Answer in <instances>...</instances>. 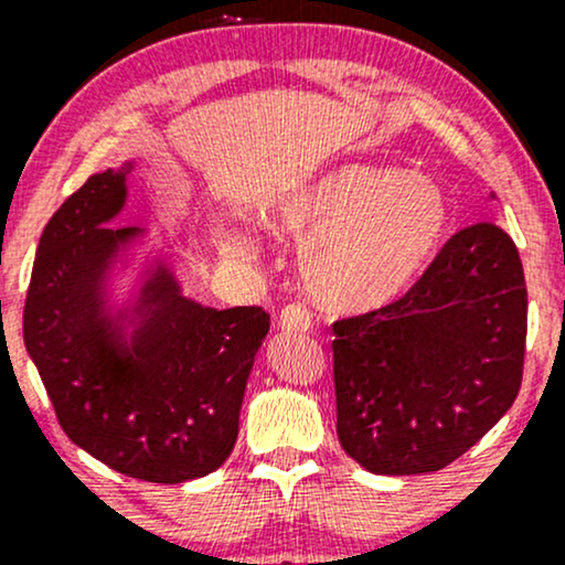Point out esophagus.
I'll return each mask as SVG.
<instances>
[{"instance_id":"1","label":"esophagus","mask_w":565,"mask_h":565,"mask_svg":"<svg viewBox=\"0 0 565 565\" xmlns=\"http://www.w3.org/2000/svg\"><path fill=\"white\" fill-rule=\"evenodd\" d=\"M278 327H281L284 332H310V329H313V316H310V310L305 308V305L291 302L281 310V316H278Z\"/></svg>"}]
</instances>
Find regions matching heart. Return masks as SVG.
Segmentation results:
<instances>
[{"label":"heart","instance_id":"obj_1","mask_svg":"<svg viewBox=\"0 0 565 565\" xmlns=\"http://www.w3.org/2000/svg\"><path fill=\"white\" fill-rule=\"evenodd\" d=\"M449 220V199L430 178L398 167L342 164L278 201L265 228L305 242L302 276L316 300L364 313L412 289L438 255ZM223 249L242 260L255 257L244 233H228Z\"/></svg>","mask_w":565,"mask_h":565}]
</instances>
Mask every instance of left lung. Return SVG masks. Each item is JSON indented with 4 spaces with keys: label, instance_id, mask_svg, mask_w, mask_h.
Wrapping results in <instances>:
<instances>
[{
    "label": "left lung",
    "instance_id": "obj_1",
    "mask_svg": "<svg viewBox=\"0 0 565 565\" xmlns=\"http://www.w3.org/2000/svg\"><path fill=\"white\" fill-rule=\"evenodd\" d=\"M526 278L494 223L454 233L401 300L334 321L337 436L377 476L436 472L512 406L526 353Z\"/></svg>",
    "mask_w": 565,
    "mask_h": 565
}]
</instances>
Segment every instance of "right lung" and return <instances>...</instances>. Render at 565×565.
<instances>
[{
    "label": "right lung",
    "instance_id": "1",
    "mask_svg": "<svg viewBox=\"0 0 565 565\" xmlns=\"http://www.w3.org/2000/svg\"><path fill=\"white\" fill-rule=\"evenodd\" d=\"M97 172L39 238L23 340L63 433L121 476L183 483L231 457L252 364L270 329L263 308H206L183 295L164 257L114 310L116 263L146 236L111 228L127 174Z\"/></svg>",
    "mask_w": 565,
    "mask_h": 565
}]
</instances>
